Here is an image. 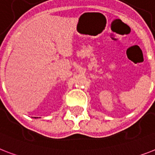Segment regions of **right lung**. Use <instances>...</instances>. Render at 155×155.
Segmentation results:
<instances>
[{"label":"right lung","instance_id":"right-lung-1","mask_svg":"<svg viewBox=\"0 0 155 155\" xmlns=\"http://www.w3.org/2000/svg\"><path fill=\"white\" fill-rule=\"evenodd\" d=\"M35 118H36V117H35Z\"/></svg>","mask_w":155,"mask_h":155}]
</instances>
